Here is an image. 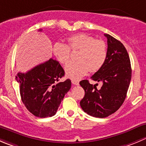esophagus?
Returning a JSON list of instances; mask_svg holds the SVG:
<instances>
[{"mask_svg":"<svg viewBox=\"0 0 146 146\" xmlns=\"http://www.w3.org/2000/svg\"><path fill=\"white\" fill-rule=\"evenodd\" d=\"M71 82H72V83H73V85H76V86H78V85H79V82L77 81V80H73Z\"/></svg>","mask_w":146,"mask_h":146,"instance_id":"34e87169","label":"esophagus"}]
</instances>
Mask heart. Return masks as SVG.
Wrapping results in <instances>:
<instances>
[{"label":"heart","instance_id":"obj_1","mask_svg":"<svg viewBox=\"0 0 146 146\" xmlns=\"http://www.w3.org/2000/svg\"><path fill=\"white\" fill-rule=\"evenodd\" d=\"M72 51H79L77 62L69 63L65 68L66 74L73 80H78L88 71L94 73L100 70L107 58V46L102 40L96 39L86 33H78L68 38V45L58 42L53 46V54L59 63L66 64Z\"/></svg>","mask_w":146,"mask_h":146}]
</instances>
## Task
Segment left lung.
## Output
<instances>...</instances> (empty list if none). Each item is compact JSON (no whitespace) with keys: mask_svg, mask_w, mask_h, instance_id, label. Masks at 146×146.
<instances>
[{"mask_svg":"<svg viewBox=\"0 0 146 146\" xmlns=\"http://www.w3.org/2000/svg\"><path fill=\"white\" fill-rule=\"evenodd\" d=\"M107 58L103 67L91 77L103 83L98 90L96 85L83 80L80 85L85 90L80 107L85 113L96 118H103L118 111L126 97L131 80V61L125 46L108 34Z\"/></svg>","mask_w":146,"mask_h":146,"instance_id":"8db88e82","label":"left lung"}]
</instances>
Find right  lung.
Segmentation results:
<instances>
[{
  "mask_svg": "<svg viewBox=\"0 0 146 146\" xmlns=\"http://www.w3.org/2000/svg\"><path fill=\"white\" fill-rule=\"evenodd\" d=\"M64 75L59 62L53 58L27 73H18L15 79L20 83L21 100L30 113L39 118L51 117L56 113L71 87L70 79L58 82Z\"/></svg>",
  "mask_w": 146,
  "mask_h": 146,
  "instance_id": "obj_1",
  "label": "right lung"
}]
</instances>
